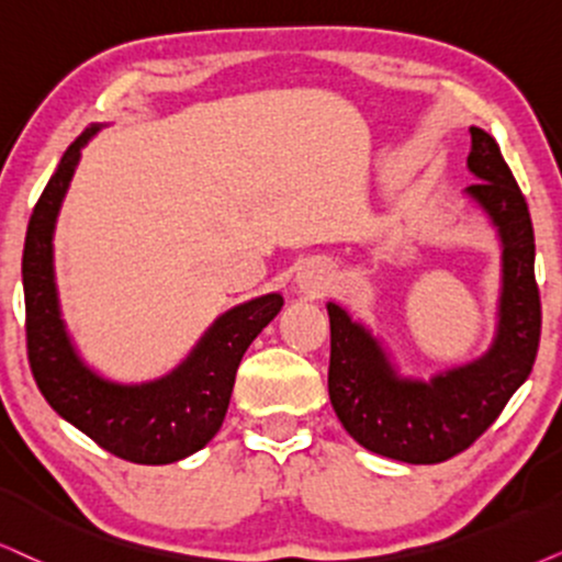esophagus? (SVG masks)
I'll return each mask as SVG.
<instances>
[{
    "instance_id": "1",
    "label": "esophagus",
    "mask_w": 562,
    "mask_h": 562,
    "mask_svg": "<svg viewBox=\"0 0 562 562\" xmlns=\"http://www.w3.org/2000/svg\"><path fill=\"white\" fill-rule=\"evenodd\" d=\"M297 285H301L303 293L322 295L324 290L329 288V274H326L322 267H305L303 272L297 274Z\"/></svg>"
}]
</instances>
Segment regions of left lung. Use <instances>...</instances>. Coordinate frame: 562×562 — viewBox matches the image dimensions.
Here are the masks:
<instances>
[{"label": "left lung", "instance_id": "left-lung-1", "mask_svg": "<svg viewBox=\"0 0 562 562\" xmlns=\"http://www.w3.org/2000/svg\"><path fill=\"white\" fill-rule=\"evenodd\" d=\"M467 166L472 196L503 244V290L493 347L472 363L432 379H402L363 324L337 303L326 305L331 326L329 400L360 446L407 464H438L467 451L498 420L529 379L539 350L542 305L535 280V228L527 199L487 132L472 126Z\"/></svg>", "mask_w": 562, "mask_h": 562}]
</instances>
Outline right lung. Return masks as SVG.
Returning <instances> with one entry per match:
<instances>
[{
    "label": "right lung",
    "mask_w": 562,
    "mask_h": 562,
    "mask_svg": "<svg viewBox=\"0 0 562 562\" xmlns=\"http://www.w3.org/2000/svg\"><path fill=\"white\" fill-rule=\"evenodd\" d=\"M98 126L85 130L56 166L35 202L23 248L27 363L44 400L113 457L134 464H173L207 446L228 412L240 358L280 314L282 295L236 305L210 326L166 379L124 386L92 373L69 342L54 282V223L80 150Z\"/></svg>",
    "instance_id": "add662e5"
}]
</instances>
